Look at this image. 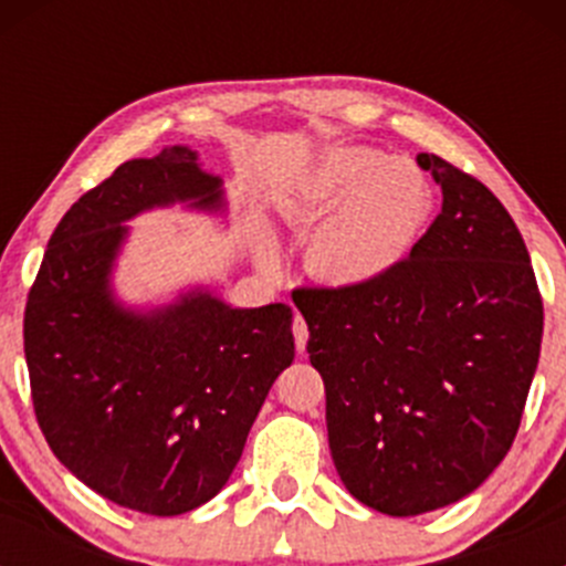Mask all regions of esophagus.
I'll list each match as a JSON object with an SVG mask.
<instances>
[{
  "label": "esophagus",
  "instance_id": "34e87169",
  "mask_svg": "<svg viewBox=\"0 0 566 566\" xmlns=\"http://www.w3.org/2000/svg\"><path fill=\"white\" fill-rule=\"evenodd\" d=\"M293 336H295V347H298V353L306 350V339H310V328H306L304 317L295 315L293 319Z\"/></svg>",
  "mask_w": 566,
  "mask_h": 566
}]
</instances>
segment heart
<instances>
[{"instance_id": "obj_1", "label": "heart", "mask_w": 566, "mask_h": 566, "mask_svg": "<svg viewBox=\"0 0 566 566\" xmlns=\"http://www.w3.org/2000/svg\"><path fill=\"white\" fill-rule=\"evenodd\" d=\"M290 213L325 221L310 265L336 287L364 290L389 279L419 243L432 213V186L408 158L373 147H331L306 167Z\"/></svg>"}]
</instances>
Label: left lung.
I'll use <instances>...</instances> for the list:
<instances>
[{
	"instance_id": "obj_1",
	"label": "left lung",
	"mask_w": 566,
	"mask_h": 566,
	"mask_svg": "<svg viewBox=\"0 0 566 566\" xmlns=\"http://www.w3.org/2000/svg\"><path fill=\"white\" fill-rule=\"evenodd\" d=\"M416 161L443 205L408 260L373 287L293 295L336 473L394 517L454 504L499 468L542 345V298L512 216L443 158Z\"/></svg>"
}]
</instances>
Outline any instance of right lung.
<instances>
[{
    "instance_id": "obj_1",
    "label": "right lung",
    "mask_w": 566,
    "mask_h": 566,
    "mask_svg": "<svg viewBox=\"0 0 566 566\" xmlns=\"http://www.w3.org/2000/svg\"><path fill=\"white\" fill-rule=\"evenodd\" d=\"M224 180L186 145L114 169L62 216L24 312L32 402L51 452L125 510L172 517L230 479L293 364V310H235L208 287L128 306L112 273L128 221L182 205L224 213Z\"/></svg>"
}]
</instances>
